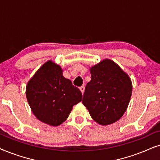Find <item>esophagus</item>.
I'll list each match as a JSON object with an SVG mask.
<instances>
[{
    "label": "esophagus",
    "instance_id": "1",
    "mask_svg": "<svg viewBox=\"0 0 160 160\" xmlns=\"http://www.w3.org/2000/svg\"><path fill=\"white\" fill-rule=\"evenodd\" d=\"M80 90L82 92V93H84V91H85V86H80Z\"/></svg>",
    "mask_w": 160,
    "mask_h": 160
}]
</instances>
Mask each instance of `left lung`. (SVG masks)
<instances>
[{
  "label": "left lung",
  "mask_w": 160,
  "mask_h": 160,
  "mask_svg": "<svg viewBox=\"0 0 160 160\" xmlns=\"http://www.w3.org/2000/svg\"><path fill=\"white\" fill-rule=\"evenodd\" d=\"M90 71L91 80L86 86L82 104L99 124L116 122L128 107L132 91L130 78L108 59L93 66Z\"/></svg>",
  "instance_id": "obj_1"
}]
</instances>
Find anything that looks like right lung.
I'll use <instances>...</instances> for the list:
<instances>
[{
    "instance_id": "add662e5",
    "label": "right lung",
    "mask_w": 160,
    "mask_h": 160,
    "mask_svg": "<svg viewBox=\"0 0 160 160\" xmlns=\"http://www.w3.org/2000/svg\"><path fill=\"white\" fill-rule=\"evenodd\" d=\"M58 65L49 61L28 82L26 97L32 112L42 122L58 126L67 120L82 93L62 75Z\"/></svg>"
}]
</instances>
